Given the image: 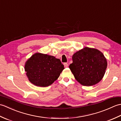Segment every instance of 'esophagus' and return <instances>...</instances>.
Here are the masks:
<instances>
[{
    "instance_id": "1",
    "label": "esophagus",
    "mask_w": 121,
    "mask_h": 121,
    "mask_svg": "<svg viewBox=\"0 0 121 121\" xmlns=\"http://www.w3.org/2000/svg\"><path fill=\"white\" fill-rule=\"evenodd\" d=\"M64 66H65V68H67L68 66V64L67 63H64Z\"/></svg>"
}]
</instances>
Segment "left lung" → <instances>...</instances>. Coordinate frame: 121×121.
Returning a JSON list of instances; mask_svg holds the SVG:
<instances>
[{
    "mask_svg": "<svg viewBox=\"0 0 121 121\" xmlns=\"http://www.w3.org/2000/svg\"><path fill=\"white\" fill-rule=\"evenodd\" d=\"M72 60L69 68L76 81L82 85H94L103 78L107 61L99 50L85 47L74 54Z\"/></svg>",
    "mask_w": 121,
    "mask_h": 121,
    "instance_id": "left-lung-1",
    "label": "left lung"
}]
</instances>
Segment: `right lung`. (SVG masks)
<instances>
[{
    "label": "right lung",
    "instance_id": "right-lung-1",
    "mask_svg": "<svg viewBox=\"0 0 121 121\" xmlns=\"http://www.w3.org/2000/svg\"><path fill=\"white\" fill-rule=\"evenodd\" d=\"M24 69L29 80L33 84L47 87L58 78L65 68L60 59L36 53L27 60Z\"/></svg>",
    "mask_w": 121,
    "mask_h": 121
}]
</instances>
